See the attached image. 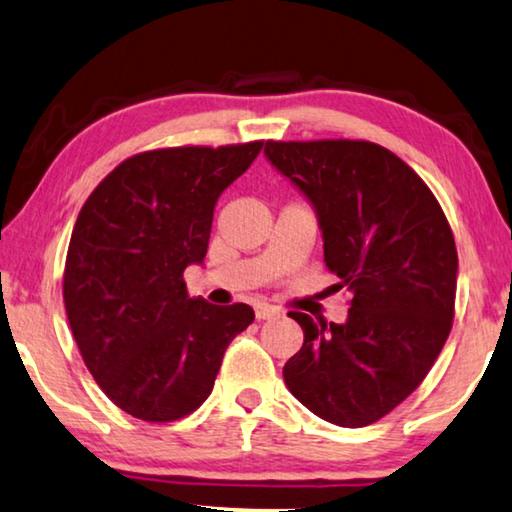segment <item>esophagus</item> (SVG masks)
<instances>
[{"instance_id":"esophagus-1","label":"esophagus","mask_w":512,"mask_h":512,"mask_svg":"<svg viewBox=\"0 0 512 512\" xmlns=\"http://www.w3.org/2000/svg\"><path fill=\"white\" fill-rule=\"evenodd\" d=\"M254 311H256L258 321H265V318H274V316L281 314V311H279L277 307L268 305V302H258V305L254 307Z\"/></svg>"}]
</instances>
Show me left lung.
<instances>
[{"label": "left lung", "instance_id": "1", "mask_svg": "<svg viewBox=\"0 0 512 512\" xmlns=\"http://www.w3.org/2000/svg\"><path fill=\"white\" fill-rule=\"evenodd\" d=\"M263 152L314 207L325 268L353 293L344 323L291 314L305 344L284 383L332 425H372L418 388L453 328V231L427 184L381 145L268 140Z\"/></svg>", "mask_w": 512, "mask_h": 512}]
</instances>
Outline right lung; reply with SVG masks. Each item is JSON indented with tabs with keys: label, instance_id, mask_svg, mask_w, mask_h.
<instances>
[{
	"label": "right lung",
	"instance_id": "1",
	"mask_svg": "<svg viewBox=\"0 0 512 512\" xmlns=\"http://www.w3.org/2000/svg\"><path fill=\"white\" fill-rule=\"evenodd\" d=\"M263 143L136 154L87 198L71 233L64 305L101 390L147 422L196 411L214 388L249 305L189 298L182 272L203 265L214 205Z\"/></svg>",
	"mask_w": 512,
	"mask_h": 512
}]
</instances>
